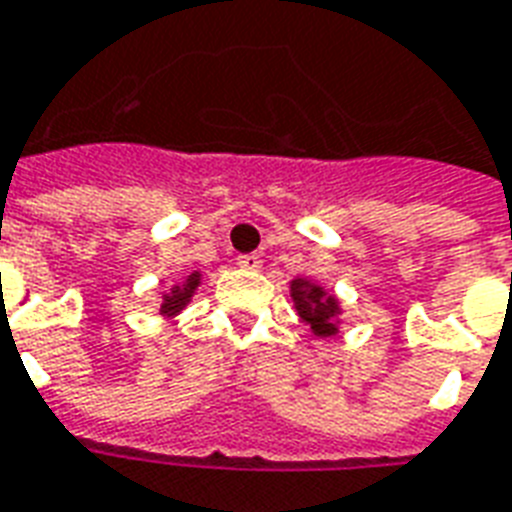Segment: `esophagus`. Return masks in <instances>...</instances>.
I'll use <instances>...</instances> for the list:
<instances>
[{"label": "esophagus", "mask_w": 512, "mask_h": 512, "mask_svg": "<svg viewBox=\"0 0 512 512\" xmlns=\"http://www.w3.org/2000/svg\"><path fill=\"white\" fill-rule=\"evenodd\" d=\"M236 263H239V268H244V271H257V268L263 265V257L257 255V252H249V255L236 257Z\"/></svg>", "instance_id": "1"}]
</instances>
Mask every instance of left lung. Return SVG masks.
<instances>
[{
  "label": "left lung",
  "instance_id": "obj_1",
  "mask_svg": "<svg viewBox=\"0 0 512 512\" xmlns=\"http://www.w3.org/2000/svg\"><path fill=\"white\" fill-rule=\"evenodd\" d=\"M290 292L300 319L306 325H311V333L319 335V338L338 333V314H341V308H338V300L333 295H327L319 284H311L306 279H295L290 284Z\"/></svg>",
  "mask_w": 512,
  "mask_h": 512
}]
</instances>
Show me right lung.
<instances>
[{
	"label": "right lung",
	"mask_w": 512,
	"mask_h": 512,
	"mask_svg": "<svg viewBox=\"0 0 512 512\" xmlns=\"http://www.w3.org/2000/svg\"><path fill=\"white\" fill-rule=\"evenodd\" d=\"M198 284H201V273L198 271L190 273L185 284H177V287H174V290H171L169 295L163 298V303H161L163 317H174V314H179V311H182V308L190 303V298H193V292Z\"/></svg>",
	"instance_id": "add662e5"
}]
</instances>
